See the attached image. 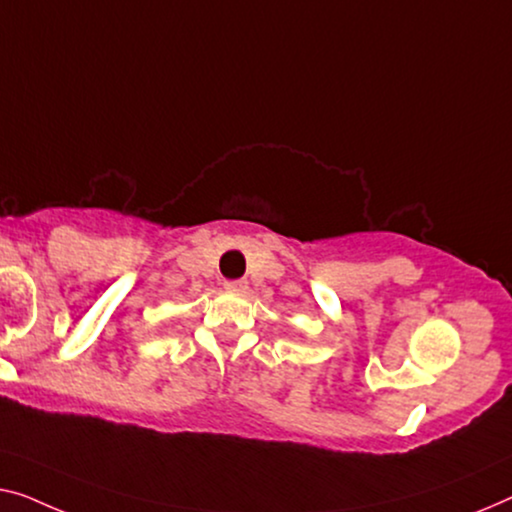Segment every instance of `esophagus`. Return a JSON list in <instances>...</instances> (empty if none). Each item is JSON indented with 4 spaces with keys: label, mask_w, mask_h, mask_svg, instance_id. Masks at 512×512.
I'll list each match as a JSON object with an SVG mask.
<instances>
[{
    "label": "esophagus",
    "mask_w": 512,
    "mask_h": 512,
    "mask_svg": "<svg viewBox=\"0 0 512 512\" xmlns=\"http://www.w3.org/2000/svg\"><path fill=\"white\" fill-rule=\"evenodd\" d=\"M225 289H230V292H246L248 280H230L225 282Z\"/></svg>",
    "instance_id": "34e87169"
}]
</instances>
